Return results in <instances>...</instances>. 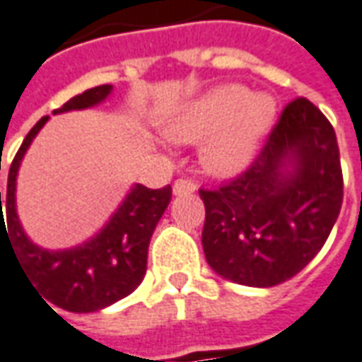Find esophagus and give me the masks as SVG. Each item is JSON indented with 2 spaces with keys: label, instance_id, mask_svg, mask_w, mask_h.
Instances as JSON below:
<instances>
[{
  "label": "esophagus",
  "instance_id": "34e87169",
  "mask_svg": "<svg viewBox=\"0 0 362 362\" xmlns=\"http://www.w3.org/2000/svg\"><path fill=\"white\" fill-rule=\"evenodd\" d=\"M195 191V183H191L189 179H177L173 183V195H189Z\"/></svg>",
  "mask_w": 362,
  "mask_h": 362
}]
</instances>
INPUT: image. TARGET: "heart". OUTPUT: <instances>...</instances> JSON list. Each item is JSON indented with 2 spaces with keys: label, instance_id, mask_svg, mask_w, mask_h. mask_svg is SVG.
I'll return each mask as SVG.
<instances>
[{
  "label": "heart",
  "instance_id": "b5f03b06",
  "mask_svg": "<svg viewBox=\"0 0 362 362\" xmlns=\"http://www.w3.org/2000/svg\"><path fill=\"white\" fill-rule=\"evenodd\" d=\"M276 118L270 92H250L244 84L224 82L181 104L163 122V134L179 144L201 139V161L216 177L238 175L256 156Z\"/></svg>",
  "mask_w": 362,
  "mask_h": 362
}]
</instances>
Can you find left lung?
<instances>
[{"label": "left lung", "instance_id": "1", "mask_svg": "<svg viewBox=\"0 0 362 362\" xmlns=\"http://www.w3.org/2000/svg\"><path fill=\"white\" fill-rule=\"evenodd\" d=\"M199 195L203 250L221 278L252 288L290 280L323 248L341 211L335 129L308 98L290 102L248 171Z\"/></svg>", "mask_w": 362, "mask_h": 362}]
</instances>
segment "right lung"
Wrapping results in <instances>:
<instances>
[{"label":"right lung","instance_id":"1","mask_svg":"<svg viewBox=\"0 0 362 362\" xmlns=\"http://www.w3.org/2000/svg\"><path fill=\"white\" fill-rule=\"evenodd\" d=\"M112 90V84L84 90L52 114L94 108L106 100ZM47 122L49 116L35 124L9 167L5 205L8 228H4L1 214V246L7 240L13 248L19 266H23L31 286L41 291L45 303L51 301L52 305L72 313H92L126 298L141 284L148 268L149 240L171 201V187L148 189L134 183L108 223L82 244L62 250H49L35 244L19 221L15 191L25 153Z\"/></svg>","mask_w":362,"mask_h":362}]
</instances>
